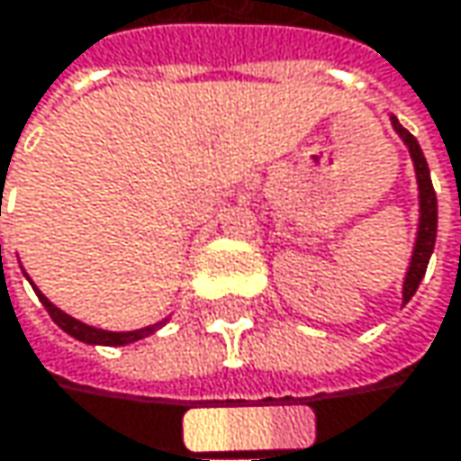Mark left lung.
<instances>
[{"instance_id": "obj_1", "label": "left lung", "mask_w": 461, "mask_h": 461, "mask_svg": "<svg viewBox=\"0 0 461 461\" xmlns=\"http://www.w3.org/2000/svg\"><path fill=\"white\" fill-rule=\"evenodd\" d=\"M391 123L396 129V134L403 140V145L409 147L411 163H414V174H417V189H420V224H417V240H414V250H411V261L403 276V303L411 301V295L417 293L422 276L428 272V261L433 256L436 248V231H438V200H436V189L430 182V168L428 160L422 155V147L417 145V140L398 123L396 115H391Z\"/></svg>"}]
</instances>
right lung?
<instances>
[{"label":"right lung","instance_id":"obj_1","mask_svg":"<svg viewBox=\"0 0 461 461\" xmlns=\"http://www.w3.org/2000/svg\"><path fill=\"white\" fill-rule=\"evenodd\" d=\"M31 285H33V282H31ZM33 290H36V287H33ZM36 295H39V301L44 303V309L50 312L52 321H55L63 332H68L70 338H76V340H81V343H89V346H126V343L142 340L147 335H152L158 327H163V321H158V324H149V327H142V330H131V332L97 330V327H89V324H84V321H78V319H73L70 314L60 312L41 290H36Z\"/></svg>","mask_w":461,"mask_h":461}]
</instances>
